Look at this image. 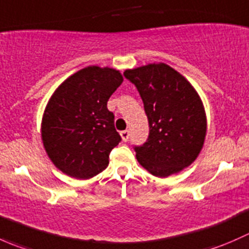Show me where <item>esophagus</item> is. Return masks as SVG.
Returning a JSON list of instances; mask_svg holds the SVG:
<instances>
[{
  "label": "esophagus",
  "instance_id": "1",
  "mask_svg": "<svg viewBox=\"0 0 249 249\" xmlns=\"http://www.w3.org/2000/svg\"><path fill=\"white\" fill-rule=\"evenodd\" d=\"M120 136H122V139L124 142H126L127 140H129V136H130V131L129 130H124V131L120 132Z\"/></svg>",
  "mask_w": 249,
  "mask_h": 249
}]
</instances>
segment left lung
Masks as SVG:
<instances>
[{
  "mask_svg": "<svg viewBox=\"0 0 249 249\" xmlns=\"http://www.w3.org/2000/svg\"><path fill=\"white\" fill-rule=\"evenodd\" d=\"M124 77L136 87L149 124L136 158L147 171L167 177L197 158L206 136L202 102L189 82L165 64L126 70Z\"/></svg>",
  "mask_w": 249,
  "mask_h": 249,
  "instance_id": "left-lung-1",
  "label": "left lung"
}]
</instances>
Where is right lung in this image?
Listing matches in <instances>:
<instances>
[{
    "label": "right lung",
    "instance_id": "1",
    "mask_svg": "<svg viewBox=\"0 0 249 249\" xmlns=\"http://www.w3.org/2000/svg\"><path fill=\"white\" fill-rule=\"evenodd\" d=\"M122 83L117 70L89 66L55 90L44 110L42 141L50 160L64 173L88 179L108 166L110 150L122 137L107 101Z\"/></svg>",
    "mask_w": 249,
    "mask_h": 249
}]
</instances>
